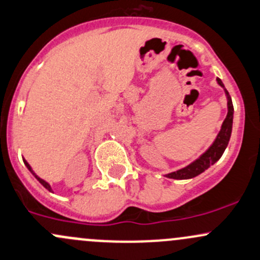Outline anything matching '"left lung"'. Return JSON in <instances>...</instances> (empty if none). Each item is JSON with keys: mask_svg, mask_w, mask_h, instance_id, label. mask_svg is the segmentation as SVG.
Listing matches in <instances>:
<instances>
[{"mask_svg": "<svg viewBox=\"0 0 260 260\" xmlns=\"http://www.w3.org/2000/svg\"><path fill=\"white\" fill-rule=\"evenodd\" d=\"M218 84L224 89V93L226 95V107H228V113H226L225 119L223 121L222 127H220L219 133L215 137L214 142L212 143V146L207 149L198 159H196L194 162H192L190 165H188L184 168L178 169L176 172H172V173L166 174L167 178L171 179H190L194 178V177L199 176L201 173H203L206 169H208L210 166L214 165L217 160H219V158L222 157L224 151H225L226 146L229 143V139H231L232 135V127H233V103H232V98L229 95L228 91L224 87L223 82L217 78Z\"/></svg>", "mask_w": 260, "mask_h": 260, "instance_id": "obj_1", "label": "left lung"}]
</instances>
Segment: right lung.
Wrapping results in <instances>:
<instances>
[{
  "label": "right lung",
  "instance_id": "right-lung-1",
  "mask_svg": "<svg viewBox=\"0 0 260 260\" xmlns=\"http://www.w3.org/2000/svg\"><path fill=\"white\" fill-rule=\"evenodd\" d=\"M23 163H24V166H26V167H27V169H28V171H29V172H31V173H32V174H34V176H35V178H36V179L38 180V182H40V183H41V184H42V185H43V187H45V188H46V189H47V190H50V192H52V193H53V190H52V187H51V185H50V183H47V182H46V180H43L42 178H40V177H38V176H37V174H36V173H35V172H34V171H32L31 166H29V165H28V162H27V160H26V159H23Z\"/></svg>",
  "mask_w": 260,
  "mask_h": 260
}]
</instances>
